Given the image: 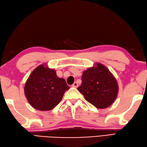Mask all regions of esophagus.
<instances>
[{"label": "esophagus", "instance_id": "1", "mask_svg": "<svg viewBox=\"0 0 147 147\" xmlns=\"http://www.w3.org/2000/svg\"><path fill=\"white\" fill-rule=\"evenodd\" d=\"M78 83H77L76 82H74V84H73V85H72V87H75V88H76V87H78Z\"/></svg>", "mask_w": 147, "mask_h": 147}]
</instances>
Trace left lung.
<instances>
[{
  "instance_id": "obj_1",
  "label": "left lung",
  "mask_w": 147,
  "mask_h": 147,
  "mask_svg": "<svg viewBox=\"0 0 147 147\" xmlns=\"http://www.w3.org/2000/svg\"><path fill=\"white\" fill-rule=\"evenodd\" d=\"M82 81V85L77 89L88 102L96 108L108 107L118 96L117 80L110 71L100 63L85 71Z\"/></svg>"
}]
</instances>
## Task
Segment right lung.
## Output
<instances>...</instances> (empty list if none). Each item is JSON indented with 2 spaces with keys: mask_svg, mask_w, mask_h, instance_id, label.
Returning a JSON list of instances; mask_svg holds the SVG:
<instances>
[{
  "mask_svg": "<svg viewBox=\"0 0 147 147\" xmlns=\"http://www.w3.org/2000/svg\"><path fill=\"white\" fill-rule=\"evenodd\" d=\"M69 87L56 71L42 64L34 69L26 82L24 93L29 104L37 110L54 109L62 100Z\"/></svg>",
  "mask_w": 147,
  "mask_h": 147,
  "instance_id": "1",
  "label": "right lung"
}]
</instances>
